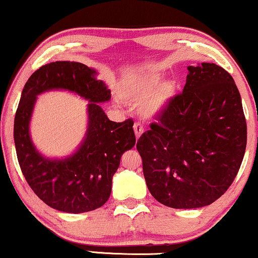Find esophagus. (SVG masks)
<instances>
[{
	"instance_id": "esophagus-1",
	"label": "esophagus",
	"mask_w": 258,
	"mask_h": 258,
	"mask_svg": "<svg viewBox=\"0 0 258 258\" xmlns=\"http://www.w3.org/2000/svg\"><path fill=\"white\" fill-rule=\"evenodd\" d=\"M134 132H135V135L137 139H140V136L142 135L143 132H145V129H143V126L140 124V123H135V124H134Z\"/></svg>"
}]
</instances>
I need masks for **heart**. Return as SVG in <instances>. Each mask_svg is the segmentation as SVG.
Here are the masks:
<instances>
[{"mask_svg": "<svg viewBox=\"0 0 258 258\" xmlns=\"http://www.w3.org/2000/svg\"><path fill=\"white\" fill-rule=\"evenodd\" d=\"M179 91L178 80H163L162 72L145 70L133 73L123 80L119 96L130 103L141 101L139 106L140 115L146 119H154L168 109Z\"/></svg>", "mask_w": 258, "mask_h": 258, "instance_id": "1", "label": "heart"}]
</instances>
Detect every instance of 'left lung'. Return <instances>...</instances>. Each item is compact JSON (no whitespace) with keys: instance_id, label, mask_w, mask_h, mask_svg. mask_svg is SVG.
<instances>
[{"instance_id":"obj_1","label":"left lung","mask_w":258,"mask_h":258,"mask_svg":"<svg viewBox=\"0 0 258 258\" xmlns=\"http://www.w3.org/2000/svg\"><path fill=\"white\" fill-rule=\"evenodd\" d=\"M182 93L137 141L150 195L173 209H198L235 180L246 122L235 80L213 62L188 66Z\"/></svg>"}]
</instances>
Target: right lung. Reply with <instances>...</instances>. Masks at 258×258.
<instances>
[{
    "label": "right lung",
    "instance_id": "obj_1",
    "mask_svg": "<svg viewBox=\"0 0 258 258\" xmlns=\"http://www.w3.org/2000/svg\"><path fill=\"white\" fill-rule=\"evenodd\" d=\"M98 72L82 62L43 65L27 80L14 119L19 165L33 192L52 209L66 213L93 211L108 202L121 156L135 146L134 122L110 121L102 109L111 91ZM63 89L88 100V126L79 148L61 159L47 158L32 143L30 119L37 96Z\"/></svg>",
    "mask_w": 258,
    "mask_h": 258
}]
</instances>
